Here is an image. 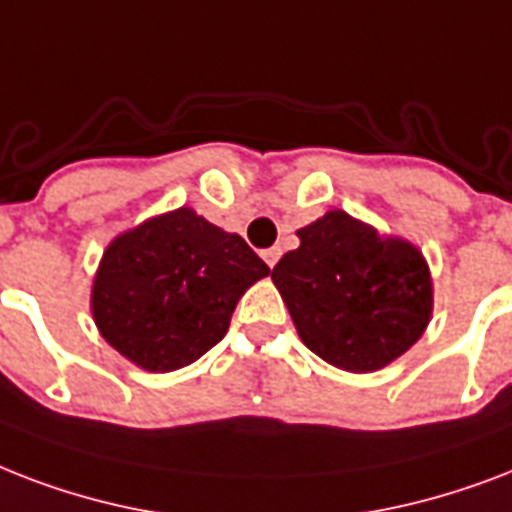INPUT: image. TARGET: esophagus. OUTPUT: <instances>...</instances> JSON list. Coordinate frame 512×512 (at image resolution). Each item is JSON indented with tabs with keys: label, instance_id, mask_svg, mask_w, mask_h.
Wrapping results in <instances>:
<instances>
[{
	"label": "esophagus",
	"instance_id": "34e87169",
	"mask_svg": "<svg viewBox=\"0 0 512 512\" xmlns=\"http://www.w3.org/2000/svg\"><path fill=\"white\" fill-rule=\"evenodd\" d=\"M261 256H264V261H267L269 267H275L277 259H280V248H267V251L261 253Z\"/></svg>",
	"mask_w": 512,
	"mask_h": 512
}]
</instances>
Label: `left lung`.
I'll use <instances>...</instances> for the list:
<instances>
[{
    "label": "left lung",
    "instance_id": "obj_1",
    "mask_svg": "<svg viewBox=\"0 0 512 512\" xmlns=\"http://www.w3.org/2000/svg\"><path fill=\"white\" fill-rule=\"evenodd\" d=\"M301 245L272 269L301 342L331 366L368 374L417 342L433 283L414 245L331 211L299 229Z\"/></svg>",
    "mask_w": 512,
    "mask_h": 512
}]
</instances>
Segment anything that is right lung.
Listing matches in <instances>:
<instances>
[{
	"label": "right lung",
	"instance_id": "obj_1",
	"mask_svg": "<svg viewBox=\"0 0 512 512\" xmlns=\"http://www.w3.org/2000/svg\"><path fill=\"white\" fill-rule=\"evenodd\" d=\"M264 275L269 267L243 237L178 208L106 248L95 326L136 366L176 371L224 339L240 296Z\"/></svg>",
	"mask_w": 512,
	"mask_h": 512
}]
</instances>
